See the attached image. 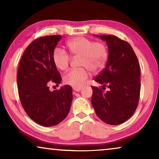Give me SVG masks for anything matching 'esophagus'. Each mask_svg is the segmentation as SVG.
Segmentation results:
<instances>
[{
    "mask_svg": "<svg viewBox=\"0 0 159 159\" xmlns=\"http://www.w3.org/2000/svg\"><path fill=\"white\" fill-rule=\"evenodd\" d=\"M73 90L76 91V92H79V91H80L82 90V88L81 87H73Z\"/></svg>",
    "mask_w": 159,
    "mask_h": 159,
    "instance_id": "1",
    "label": "esophagus"
}]
</instances>
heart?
<instances>
[{
    "instance_id": "obj_1",
    "label": "heart",
    "mask_w": 159,
    "mask_h": 159,
    "mask_svg": "<svg viewBox=\"0 0 159 159\" xmlns=\"http://www.w3.org/2000/svg\"><path fill=\"white\" fill-rule=\"evenodd\" d=\"M69 53L73 56H80L79 65L85 66L93 71H97L105 64L107 59V50L102 43L93 42L84 37H77L66 43ZM52 60L60 70L64 71L69 67L70 57L66 52L57 48L52 54ZM89 77L88 69L82 67L72 69L67 71L64 77L65 83L73 87H81Z\"/></svg>"
}]
</instances>
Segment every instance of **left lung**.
<instances>
[{"label": "left lung", "mask_w": 159, "mask_h": 159, "mask_svg": "<svg viewBox=\"0 0 159 159\" xmlns=\"http://www.w3.org/2000/svg\"><path fill=\"white\" fill-rule=\"evenodd\" d=\"M105 40L108 57L105 68L95 78L101 87L92 86V105L106 124L117 125L128 120L138 107L140 93V69L129 43L111 34L95 35ZM106 87V92L102 90Z\"/></svg>", "instance_id": "left-lung-1"}]
</instances>
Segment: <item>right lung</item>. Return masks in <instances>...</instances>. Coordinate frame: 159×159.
<instances>
[{"label":"right lung","mask_w":159,"mask_h":159,"mask_svg":"<svg viewBox=\"0 0 159 159\" xmlns=\"http://www.w3.org/2000/svg\"><path fill=\"white\" fill-rule=\"evenodd\" d=\"M62 36H43L32 41L24 52L16 81L21 103L31 119L44 127L57 125L68 115L72 101L70 85L49 90V84L61 82L52 54Z\"/></svg>","instance_id":"right-lung-1"}]
</instances>
